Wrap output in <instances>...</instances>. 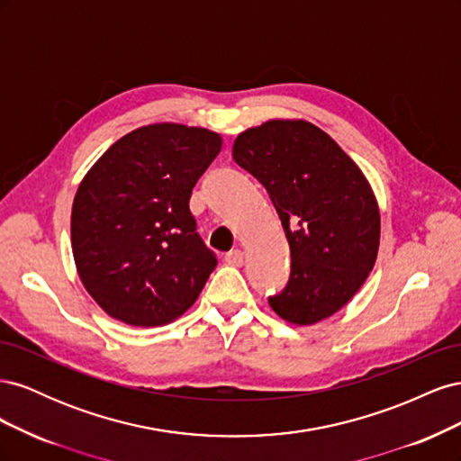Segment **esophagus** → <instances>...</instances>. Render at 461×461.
<instances>
[{
  "mask_svg": "<svg viewBox=\"0 0 461 461\" xmlns=\"http://www.w3.org/2000/svg\"><path fill=\"white\" fill-rule=\"evenodd\" d=\"M225 261L229 265H234V267H240L244 263V252L242 249H230V252L225 256Z\"/></svg>",
  "mask_w": 461,
  "mask_h": 461,
  "instance_id": "obj_1",
  "label": "esophagus"
}]
</instances>
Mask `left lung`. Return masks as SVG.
<instances>
[{
    "label": "left lung",
    "mask_w": 461,
    "mask_h": 461,
    "mask_svg": "<svg viewBox=\"0 0 461 461\" xmlns=\"http://www.w3.org/2000/svg\"><path fill=\"white\" fill-rule=\"evenodd\" d=\"M232 158L256 176L290 246V278L269 305L294 325L337 313L366 283L381 215L359 167L305 121H269L236 138Z\"/></svg>",
    "instance_id": "obj_1"
}]
</instances>
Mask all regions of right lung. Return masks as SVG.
<instances>
[{"label":"right lung","instance_id":"1","mask_svg":"<svg viewBox=\"0 0 461 461\" xmlns=\"http://www.w3.org/2000/svg\"><path fill=\"white\" fill-rule=\"evenodd\" d=\"M221 136L149 124L122 136L82 180L71 215L80 281L122 323H171L196 302L217 265L190 213L192 188Z\"/></svg>","mask_w":461,"mask_h":461}]
</instances>
